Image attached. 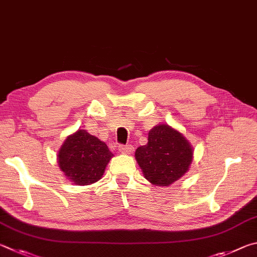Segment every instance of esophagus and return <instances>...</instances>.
<instances>
[{
    "instance_id": "esophagus-1",
    "label": "esophagus",
    "mask_w": 257,
    "mask_h": 257,
    "mask_svg": "<svg viewBox=\"0 0 257 257\" xmlns=\"http://www.w3.org/2000/svg\"><path fill=\"white\" fill-rule=\"evenodd\" d=\"M118 150H119V152H121V154H124V155H131L134 151V147L133 146H120L118 148Z\"/></svg>"
}]
</instances>
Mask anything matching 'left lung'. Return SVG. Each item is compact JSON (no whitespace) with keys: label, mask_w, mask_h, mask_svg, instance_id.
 Listing matches in <instances>:
<instances>
[{"label":"left lung","mask_w":257,"mask_h":257,"mask_svg":"<svg viewBox=\"0 0 257 257\" xmlns=\"http://www.w3.org/2000/svg\"><path fill=\"white\" fill-rule=\"evenodd\" d=\"M191 142L168 124H158L148 133V143L136 151L145 178L156 186H169L185 175L193 161Z\"/></svg>","instance_id":"left-lung-1"}]
</instances>
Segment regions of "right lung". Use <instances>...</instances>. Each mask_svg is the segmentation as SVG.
Segmentation results:
<instances>
[{"label": "right lung", "instance_id": "right-lung-1", "mask_svg": "<svg viewBox=\"0 0 257 257\" xmlns=\"http://www.w3.org/2000/svg\"><path fill=\"white\" fill-rule=\"evenodd\" d=\"M112 157L105 142L79 128L63 142L57 152V164L69 181L83 186L101 179Z\"/></svg>", "mask_w": 257, "mask_h": 257}]
</instances>
